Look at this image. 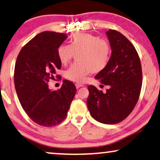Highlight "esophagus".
I'll use <instances>...</instances> for the list:
<instances>
[{"instance_id": "34e87169", "label": "esophagus", "mask_w": 160, "mask_h": 160, "mask_svg": "<svg viewBox=\"0 0 160 160\" xmlns=\"http://www.w3.org/2000/svg\"><path fill=\"white\" fill-rule=\"evenodd\" d=\"M83 86V85L82 84H81V83H76L75 84V87H76V88H81V87H82Z\"/></svg>"}]
</instances>
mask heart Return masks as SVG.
Returning <instances> with one entry per match:
<instances>
[{"label": "heart", "instance_id": "1", "mask_svg": "<svg viewBox=\"0 0 160 160\" xmlns=\"http://www.w3.org/2000/svg\"><path fill=\"white\" fill-rule=\"evenodd\" d=\"M112 49L107 40L85 32H78L69 40V44H62L57 48L58 59L63 64L76 56L77 63L65 72V77L74 82H82L89 73L99 72L107 67Z\"/></svg>", "mask_w": 160, "mask_h": 160}]
</instances>
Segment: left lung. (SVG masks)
<instances>
[{"label":"left lung","mask_w":160,"mask_h":160,"mask_svg":"<svg viewBox=\"0 0 160 160\" xmlns=\"http://www.w3.org/2000/svg\"><path fill=\"white\" fill-rule=\"evenodd\" d=\"M106 35L112 54L107 67L95 78L109 88L103 93L89 85L87 106L96 120L112 125L125 120L134 109L141 93L142 70L136 48L124 35L114 30Z\"/></svg>","instance_id":"8db88e82"}]
</instances>
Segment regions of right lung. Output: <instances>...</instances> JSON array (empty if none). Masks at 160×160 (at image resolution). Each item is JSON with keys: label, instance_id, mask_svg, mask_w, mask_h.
<instances>
[{"label": "right lung", "instance_id": "right-lung-1", "mask_svg": "<svg viewBox=\"0 0 160 160\" xmlns=\"http://www.w3.org/2000/svg\"><path fill=\"white\" fill-rule=\"evenodd\" d=\"M67 35L50 31L38 34L18 55L14 69V85L22 108L37 124L52 127L66 118L75 97L76 88L70 81L63 80L58 91L48 88L57 69L62 67L57 48Z\"/></svg>", "mask_w": 160, "mask_h": 160}]
</instances>
